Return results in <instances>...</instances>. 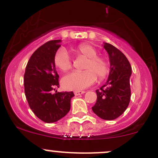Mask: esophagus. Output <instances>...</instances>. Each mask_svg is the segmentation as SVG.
I'll return each mask as SVG.
<instances>
[{
	"instance_id": "obj_1",
	"label": "esophagus",
	"mask_w": 158,
	"mask_h": 158,
	"mask_svg": "<svg viewBox=\"0 0 158 158\" xmlns=\"http://www.w3.org/2000/svg\"><path fill=\"white\" fill-rule=\"evenodd\" d=\"M85 91H75L74 94L76 95H82V94L85 93Z\"/></svg>"
}]
</instances>
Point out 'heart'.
<instances>
[{"label":"heart","mask_w":158,"mask_h":158,"mask_svg":"<svg viewBox=\"0 0 158 158\" xmlns=\"http://www.w3.org/2000/svg\"><path fill=\"white\" fill-rule=\"evenodd\" d=\"M73 53L78 56L86 58L83 65L82 72H73L63 77L62 83L65 89L69 90H81L90 86L97 79H104L109 73V63L101 56H98V51L92 45L82 44L71 49ZM54 64L63 73L69 71L73 67V61L69 52L61 48L54 56Z\"/></svg>","instance_id":"1"}]
</instances>
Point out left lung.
<instances>
[{"mask_svg":"<svg viewBox=\"0 0 158 158\" xmlns=\"http://www.w3.org/2000/svg\"><path fill=\"white\" fill-rule=\"evenodd\" d=\"M103 47L109 56V76L106 85L95 91L97 101L92 109L102 119L114 120L123 114L130 102L131 66L118 49L107 43Z\"/></svg>","mask_w":158,"mask_h":158,"instance_id":"left-lung-1","label":"left lung"}]
</instances>
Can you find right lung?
<instances>
[{
	"mask_svg": "<svg viewBox=\"0 0 158 158\" xmlns=\"http://www.w3.org/2000/svg\"><path fill=\"white\" fill-rule=\"evenodd\" d=\"M61 40L44 44L30 56L25 69L23 82L27 100L35 115L46 123L56 122L70 110L73 92L56 91L60 87L59 75L54 64V56Z\"/></svg>",
	"mask_w": 158,
	"mask_h": 158,
	"instance_id": "add662e5",
	"label": "right lung"
}]
</instances>
